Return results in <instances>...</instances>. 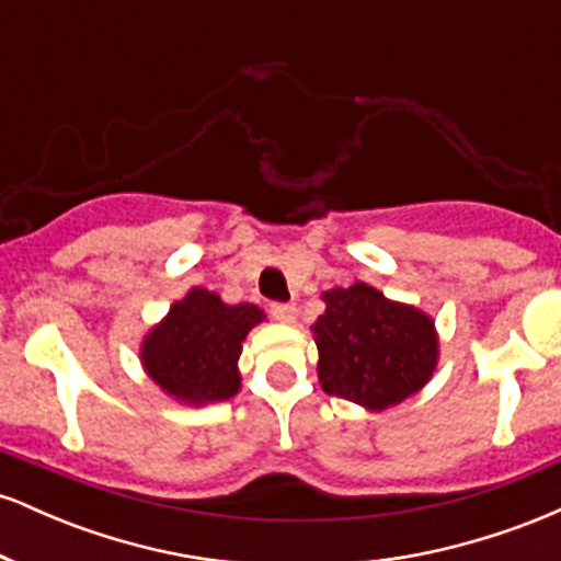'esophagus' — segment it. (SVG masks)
<instances>
[{"mask_svg": "<svg viewBox=\"0 0 561 561\" xmlns=\"http://www.w3.org/2000/svg\"><path fill=\"white\" fill-rule=\"evenodd\" d=\"M272 317L276 321H285V324H293L295 317H298V308L293 302H272Z\"/></svg>", "mask_w": 561, "mask_h": 561, "instance_id": "34e87169", "label": "esophagus"}]
</instances>
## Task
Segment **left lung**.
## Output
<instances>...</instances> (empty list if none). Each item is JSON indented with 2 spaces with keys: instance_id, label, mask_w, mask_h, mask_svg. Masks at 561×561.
<instances>
[{
  "instance_id": "obj_1",
  "label": "left lung",
  "mask_w": 561,
  "mask_h": 561,
  "mask_svg": "<svg viewBox=\"0 0 561 561\" xmlns=\"http://www.w3.org/2000/svg\"><path fill=\"white\" fill-rule=\"evenodd\" d=\"M327 311L311 327L319 379L330 396L382 411L414 396L435 369L433 321L416 308L390 302L375 287H334L321 295Z\"/></svg>"
}]
</instances>
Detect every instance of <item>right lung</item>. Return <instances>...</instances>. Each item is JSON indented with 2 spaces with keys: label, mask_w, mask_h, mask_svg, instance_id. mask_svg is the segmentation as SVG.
I'll list each match as a JSON object with an SVG mask.
<instances>
[{
  "label": "right lung",
  "mask_w": 561,
  "mask_h": 561,
  "mask_svg": "<svg viewBox=\"0 0 561 561\" xmlns=\"http://www.w3.org/2000/svg\"><path fill=\"white\" fill-rule=\"evenodd\" d=\"M263 319L266 313L253 302L227 306L218 295L195 287L150 332L141 362L160 388L182 401H227L240 390L237 358L244 334Z\"/></svg>",
  "instance_id": "1"
}]
</instances>
